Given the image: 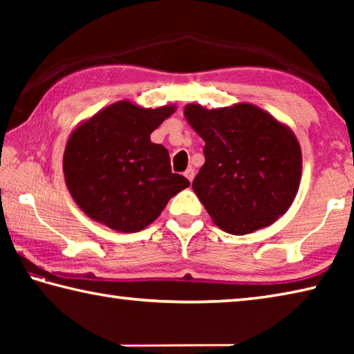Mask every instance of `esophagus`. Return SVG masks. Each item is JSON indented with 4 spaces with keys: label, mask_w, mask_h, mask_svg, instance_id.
I'll list each match as a JSON object with an SVG mask.
<instances>
[{
    "label": "esophagus",
    "mask_w": 354,
    "mask_h": 354,
    "mask_svg": "<svg viewBox=\"0 0 354 354\" xmlns=\"http://www.w3.org/2000/svg\"><path fill=\"white\" fill-rule=\"evenodd\" d=\"M184 176L187 178L189 181L192 183V181H194V178H195V170H194V169H187V170L184 171Z\"/></svg>",
    "instance_id": "obj_1"
}]
</instances>
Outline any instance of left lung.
<instances>
[{
	"label": "left lung",
	"mask_w": 354,
	"mask_h": 354,
	"mask_svg": "<svg viewBox=\"0 0 354 354\" xmlns=\"http://www.w3.org/2000/svg\"><path fill=\"white\" fill-rule=\"evenodd\" d=\"M184 117L206 143L205 165L192 187L215 225L243 236L289 211L303 159L287 124L250 103L218 109L190 103Z\"/></svg>",
	"instance_id": "left-lung-1"
}]
</instances>
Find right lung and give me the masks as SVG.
<instances>
[{
	"mask_svg": "<svg viewBox=\"0 0 354 354\" xmlns=\"http://www.w3.org/2000/svg\"><path fill=\"white\" fill-rule=\"evenodd\" d=\"M176 111L117 101L71 131L64 151V178L81 211L118 232L151 225L187 178L171 171L167 148L153 131Z\"/></svg>",
	"mask_w": 354,
	"mask_h": 354,
	"instance_id": "obj_1",
	"label": "right lung"
}]
</instances>
